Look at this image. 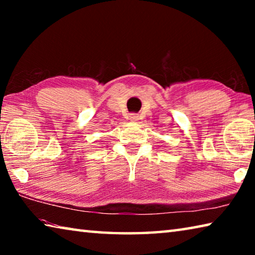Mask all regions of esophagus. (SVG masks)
<instances>
[{"label": "esophagus", "mask_w": 255, "mask_h": 255, "mask_svg": "<svg viewBox=\"0 0 255 255\" xmlns=\"http://www.w3.org/2000/svg\"><path fill=\"white\" fill-rule=\"evenodd\" d=\"M129 120H130V122H137V120H138V116L132 114V115L129 116Z\"/></svg>", "instance_id": "1"}]
</instances>
